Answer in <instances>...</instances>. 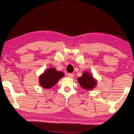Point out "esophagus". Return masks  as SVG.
<instances>
[{
	"instance_id": "1",
	"label": "esophagus",
	"mask_w": 134,
	"mask_h": 134,
	"mask_svg": "<svg viewBox=\"0 0 134 134\" xmlns=\"http://www.w3.org/2000/svg\"><path fill=\"white\" fill-rule=\"evenodd\" d=\"M74 76V74H72V73H69L68 74H67V77H69V78H73Z\"/></svg>"
}]
</instances>
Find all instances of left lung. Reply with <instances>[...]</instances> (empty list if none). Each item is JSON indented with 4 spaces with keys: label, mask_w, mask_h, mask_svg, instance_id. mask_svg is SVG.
<instances>
[{
    "label": "left lung",
    "mask_w": 134,
    "mask_h": 134,
    "mask_svg": "<svg viewBox=\"0 0 134 134\" xmlns=\"http://www.w3.org/2000/svg\"><path fill=\"white\" fill-rule=\"evenodd\" d=\"M78 82L85 90L93 89L96 84V80L87 72H85L82 77L78 78Z\"/></svg>",
    "instance_id": "1"
}]
</instances>
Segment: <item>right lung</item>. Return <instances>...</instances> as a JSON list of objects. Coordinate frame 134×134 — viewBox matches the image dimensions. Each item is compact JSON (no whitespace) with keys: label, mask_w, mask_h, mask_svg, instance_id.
I'll use <instances>...</instances> for the list:
<instances>
[{"label":"right lung","mask_w":134,"mask_h":134,"mask_svg":"<svg viewBox=\"0 0 134 134\" xmlns=\"http://www.w3.org/2000/svg\"><path fill=\"white\" fill-rule=\"evenodd\" d=\"M63 72L57 71L54 68H50L40 77V83L44 88H50L63 77Z\"/></svg>","instance_id":"obj_1"}]
</instances>
